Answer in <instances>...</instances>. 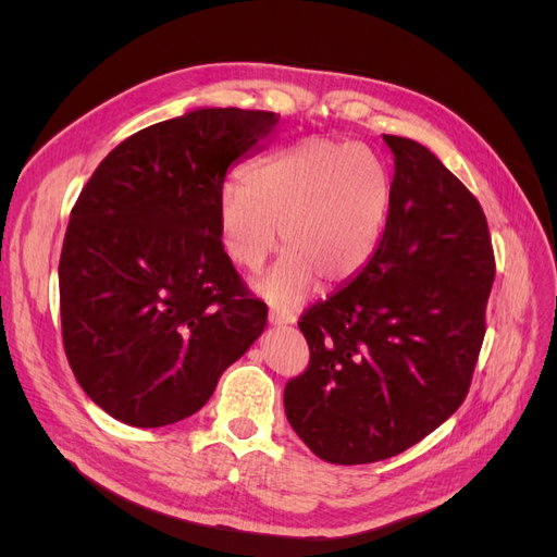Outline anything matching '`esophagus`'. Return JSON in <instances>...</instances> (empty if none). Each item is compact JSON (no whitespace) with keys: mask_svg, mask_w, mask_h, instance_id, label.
Masks as SVG:
<instances>
[{"mask_svg":"<svg viewBox=\"0 0 557 557\" xmlns=\"http://www.w3.org/2000/svg\"><path fill=\"white\" fill-rule=\"evenodd\" d=\"M269 323H272V325H295L297 318H295L293 311L272 309V311H269Z\"/></svg>","mask_w":557,"mask_h":557,"instance_id":"obj_1","label":"esophagus"}]
</instances>
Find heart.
Here are the masks:
<instances>
[{"label": "heart", "instance_id": "1", "mask_svg": "<svg viewBox=\"0 0 557 557\" xmlns=\"http://www.w3.org/2000/svg\"><path fill=\"white\" fill-rule=\"evenodd\" d=\"M391 178L369 150L305 141L252 164L244 181L215 195V221L234 264L258 272L278 248L288 250L256 288L295 305L313 281L336 285L362 272L383 237ZM282 230L278 231L277 227Z\"/></svg>", "mask_w": 557, "mask_h": 557}]
</instances>
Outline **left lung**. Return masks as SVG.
<instances>
[{
	"mask_svg": "<svg viewBox=\"0 0 557 557\" xmlns=\"http://www.w3.org/2000/svg\"><path fill=\"white\" fill-rule=\"evenodd\" d=\"M383 141L395 158L383 237L346 288L301 315L311 362L283 395L299 440L334 465L393 458L458 411L495 281L476 197L423 144Z\"/></svg>",
	"mask_w": 557,
	"mask_h": 557,
	"instance_id": "1",
	"label": "left lung"
}]
</instances>
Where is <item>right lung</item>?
I'll return each instance as SVG.
<instances>
[{
  "label": "right lung",
  "mask_w": 557,
  "mask_h": 557,
  "mask_svg": "<svg viewBox=\"0 0 557 557\" xmlns=\"http://www.w3.org/2000/svg\"><path fill=\"white\" fill-rule=\"evenodd\" d=\"M278 113L195 109L99 162L60 256L66 360L86 395L132 428L197 413L264 332L215 221L227 170L264 148Z\"/></svg>",
  "instance_id": "right-lung-1"
}]
</instances>
